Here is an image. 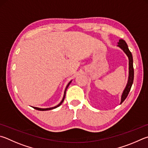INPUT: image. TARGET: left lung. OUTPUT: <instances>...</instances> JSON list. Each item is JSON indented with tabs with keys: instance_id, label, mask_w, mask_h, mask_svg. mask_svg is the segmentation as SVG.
Instances as JSON below:
<instances>
[{
	"instance_id": "obj_1",
	"label": "left lung",
	"mask_w": 148,
	"mask_h": 148,
	"mask_svg": "<svg viewBox=\"0 0 148 148\" xmlns=\"http://www.w3.org/2000/svg\"><path fill=\"white\" fill-rule=\"evenodd\" d=\"M118 47H119L128 57L129 59V77L127 83L126 85L125 89L123 90V93L121 96V102L120 104L125 100L127 98L129 92L131 90V86L133 85V79H134V69H133V56L132 53L129 50V48L127 43L123 39H120L119 42H118Z\"/></svg>"
}]
</instances>
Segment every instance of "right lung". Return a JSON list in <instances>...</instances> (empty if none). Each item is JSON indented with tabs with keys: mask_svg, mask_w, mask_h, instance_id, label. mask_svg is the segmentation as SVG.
I'll return each mask as SVG.
<instances>
[{
	"mask_svg": "<svg viewBox=\"0 0 148 148\" xmlns=\"http://www.w3.org/2000/svg\"><path fill=\"white\" fill-rule=\"evenodd\" d=\"M71 82H72V81L68 83V85H66V87L65 89V92H64L63 98V99H62V100H61V101L60 102V103H59V104L58 105V106H56L53 107H50V108H46V109L39 108V107H34V108L35 109H36V110H38V111H48V110H52V109H55V108H57V107H59V106H60L61 105V103H63V101H64V99H65V95H66V89H67V88H68V87H69V85L71 84Z\"/></svg>",
	"mask_w": 148,
	"mask_h": 148,
	"instance_id": "right-lung-1",
	"label": "right lung"
}]
</instances>
